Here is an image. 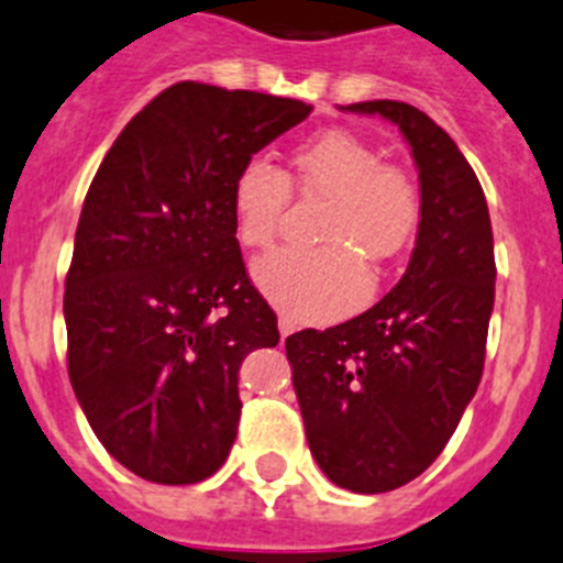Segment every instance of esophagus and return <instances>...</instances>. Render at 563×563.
I'll list each match as a JSON object with an SVG mask.
<instances>
[{
    "label": "esophagus",
    "instance_id": "34e87169",
    "mask_svg": "<svg viewBox=\"0 0 563 563\" xmlns=\"http://www.w3.org/2000/svg\"><path fill=\"white\" fill-rule=\"evenodd\" d=\"M277 328H280V335H283V339H286V335H291V333H294V322H291V319H286V317H280V322H277Z\"/></svg>",
    "mask_w": 563,
    "mask_h": 563
}]
</instances>
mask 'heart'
I'll return each instance as SVG.
<instances>
[{
    "instance_id": "b5f03b06",
    "label": "heart",
    "mask_w": 563,
    "mask_h": 563,
    "mask_svg": "<svg viewBox=\"0 0 563 563\" xmlns=\"http://www.w3.org/2000/svg\"><path fill=\"white\" fill-rule=\"evenodd\" d=\"M291 191L328 199L317 224L324 246H286L252 266V280L294 322H328L353 311L388 264L400 261L422 228V194L397 166L350 130H324L288 155L286 172L250 161L230 188L235 239L266 250L280 233Z\"/></svg>"
}]
</instances>
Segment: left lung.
Wrapping results in <instances>:
<instances>
[{
  "label": "left lung",
  "mask_w": 563,
  "mask_h": 563,
  "mask_svg": "<svg viewBox=\"0 0 563 563\" xmlns=\"http://www.w3.org/2000/svg\"><path fill=\"white\" fill-rule=\"evenodd\" d=\"M341 110L400 128L419 169L422 228L400 283L361 317L286 339L308 448L324 475L380 495L422 475L475 397L495 308V239L455 141L394 99Z\"/></svg>",
  "instance_id": "8db88e82"
}]
</instances>
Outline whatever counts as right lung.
Masks as SVG:
<instances>
[{
  "label": "right lung",
  "instance_id": "1",
  "mask_svg": "<svg viewBox=\"0 0 563 563\" xmlns=\"http://www.w3.org/2000/svg\"><path fill=\"white\" fill-rule=\"evenodd\" d=\"M311 110L175 82L93 175L63 294L68 377L104 450L144 481L186 486L228 461L241 361L280 341L246 277L230 188Z\"/></svg>",
  "mask_w": 563,
  "mask_h": 563
}]
</instances>
